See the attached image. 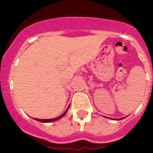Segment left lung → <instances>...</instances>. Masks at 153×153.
<instances>
[{
  "mask_svg": "<svg viewBox=\"0 0 153 153\" xmlns=\"http://www.w3.org/2000/svg\"><path fill=\"white\" fill-rule=\"evenodd\" d=\"M126 118V117H124V118H118V119H115V120H118H118H121V119H124V118Z\"/></svg>",
  "mask_w": 153,
  "mask_h": 153,
  "instance_id": "8db88e82",
  "label": "left lung"
}]
</instances>
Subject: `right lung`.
Returning <instances> with one entry per match:
<instances>
[{
    "label": "right lung",
    "mask_w": 153,
    "mask_h": 153,
    "mask_svg": "<svg viewBox=\"0 0 153 153\" xmlns=\"http://www.w3.org/2000/svg\"><path fill=\"white\" fill-rule=\"evenodd\" d=\"M69 106H68V108L67 109V110H66L65 112H64V113L62 114V115H60V116H58V117H57V118H52V119H38V118H35V120H36V121H40V122H42V123H50V122H53V121H57V120H59L60 118H63V117H64V115H66V113H67V112L68 111V109H69Z\"/></svg>",
    "instance_id": "right-lung-1"
}]
</instances>
